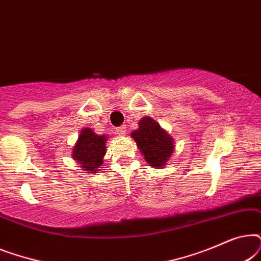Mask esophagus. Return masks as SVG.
<instances>
[{
    "mask_svg": "<svg viewBox=\"0 0 261 261\" xmlns=\"http://www.w3.org/2000/svg\"><path fill=\"white\" fill-rule=\"evenodd\" d=\"M115 130H116V134H117V135H120V137H121V135H124V134H126V127H124V126L117 127Z\"/></svg>",
    "mask_w": 261,
    "mask_h": 261,
    "instance_id": "obj_1",
    "label": "esophagus"
}]
</instances>
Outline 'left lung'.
<instances>
[{"label": "left lung", "mask_w": 261, "mask_h": 261, "mask_svg": "<svg viewBox=\"0 0 261 261\" xmlns=\"http://www.w3.org/2000/svg\"><path fill=\"white\" fill-rule=\"evenodd\" d=\"M132 138L137 142L138 148L149 166L164 167L172 155L173 138L151 117L145 116L139 121V128L132 132Z\"/></svg>", "instance_id": "obj_1"}]
</instances>
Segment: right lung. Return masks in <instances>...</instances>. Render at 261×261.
Returning <instances> with one entry per match:
<instances>
[{
  "instance_id": "right-lung-1",
  "label": "right lung",
  "mask_w": 261,
  "mask_h": 261,
  "mask_svg": "<svg viewBox=\"0 0 261 261\" xmlns=\"http://www.w3.org/2000/svg\"><path fill=\"white\" fill-rule=\"evenodd\" d=\"M107 135H97L91 128H83L73 146L72 158L80 164L82 170L96 173L101 170L106 155Z\"/></svg>"
}]
</instances>
